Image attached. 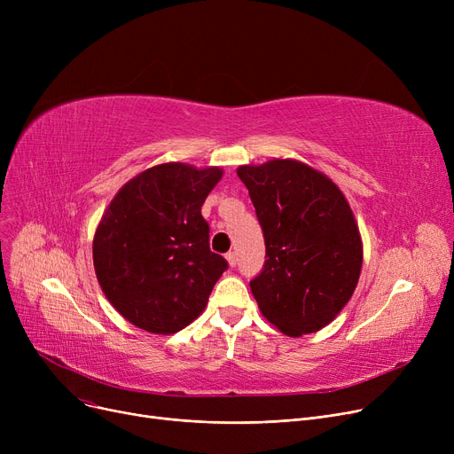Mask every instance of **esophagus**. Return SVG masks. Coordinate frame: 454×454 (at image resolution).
Masks as SVG:
<instances>
[{
    "instance_id": "1",
    "label": "esophagus",
    "mask_w": 454,
    "mask_h": 454,
    "mask_svg": "<svg viewBox=\"0 0 454 454\" xmlns=\"http://www.w3.org/2000/svg\"><path fill=\"white\" fill-rule=\"evenodd\" d=\"M226 259H228L230 267H235V265H237V254H235V252H228V254H226Z\"/></svg>"
}]
</instances>
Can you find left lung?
Returning <instances> with one entry per match:
<instances>
[{
  "label": "left lung",
  "mask_w": 454,
  "mask_h": 454,
  "mask_svg": "<svg viewBox=\"0 0 454 454\" xmlns=\"http://www.w3.org/2000/svg\"><path fill=\"white\" fill-rule=\"evenodd\" d=\"M265 237V265L250 281L259 311L289 337L315 333L349 301L363 267V243L342 191L294 160L243 165Z\"/></svg>",
  "instance_id": "1"
}]
</instances>
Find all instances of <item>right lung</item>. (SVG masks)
<instances>
[{
    "mask_svg": "<svg viewBox=\"0 0 454 454\" xmlns=\"http://www.w3.org/2000/svg\"><path fill=\"white\" fill-rule=\"evenodd\" d=\"M219 167L161 163L125 184L93 237V267L108 301L130 324L171 335L207 303L228 261L209 250L202 204Z\"/></svg>",
    "mask_w": 454,
    "mask_h": 454,
    "instance_id": "right-lung-1",
    "label": "right lung"
}]
</instances>
